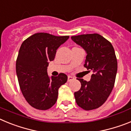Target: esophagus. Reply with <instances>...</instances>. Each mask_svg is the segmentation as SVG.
I'll list each match as a JSON object with an SVG mask.
<instances>
[{"label":"esophagus","mask_w":131,"mask_h":131,"mask_svg":"<svg viewBox=\"0 0 131 131\" xmlns=\"http://www.w3.org/2000/svg\"><path fill=\"white\" fill-rule=\"evenodd\" d=\"M74 79H75V78H74L73 77H72V76H71V75H69V76H68V82L71 81H72V80H73Z\"/></svg>","instance_id":"obj_1"}]
</instances>
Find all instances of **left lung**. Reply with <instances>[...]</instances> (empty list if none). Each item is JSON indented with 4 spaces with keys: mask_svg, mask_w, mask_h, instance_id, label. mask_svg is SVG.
<instances>
[{
    "mask_svg": "<svg viewBox=\"0 0 131 131\" xmlns=\"http://www.w3.org/2000/svg\"><path fill=\"white\" fill-rule=\"evenodd\" d=\"M71 39L86 52L84 66L92 71L91 81L77 79L81 83L74 93L77 105L84 110H92L106 101L115 84L117 61L110 41L97 33L72 36Z\"/></svg>",
    "mask_w": 131,
    "mask_h": 131,
    "instance_id": "8db88e82",
    "label": "left lung"
}]
</instances>
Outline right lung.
<instances>
[{
  "label": "right lung",
  "mask_w": 131,
  "mask_h": 131,
  "mask_svg": "<svg viewBox=\"0 0 131 131\" xmlns=\"http://www.w3.org/2000/svg\"><path fill=\"white\" fill-rule=\"evenodd\" d=\"M68 39L69 36L37 33L21 45L16 73L24 98L34 108L46 110L52 107L57 101L59 88L68 81L64 73L48 77L47 67L50 61L54 60L59 47Z\"/></svg>",
  "instance_id": "add662e5"
}]
</instances>
